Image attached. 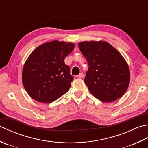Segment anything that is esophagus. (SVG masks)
I'll use <instances>...</instances> for the list:
<instances>
[{"instance_id":"obj_1","label":"esophagus","mask_w":148,"mask_h":148,"mask_svg":"<svg viewBox=\"0 0 148 148\" xmlns=\"http://www.w3.org/2000/svg\"><path fill=\"white\" fill-rule=\"evenodd\" d=\"M83 76H84V74L83 73H80L79 75H77V77H79V78H82L83 77Z\"/></svg>"}]
</instances>
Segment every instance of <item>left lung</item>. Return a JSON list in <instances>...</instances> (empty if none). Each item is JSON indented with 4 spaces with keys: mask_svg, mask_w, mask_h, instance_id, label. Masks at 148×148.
<instances>
[{
    "mask_svg": "<svg viewBox=\"0 0 148 148\" xmlns=\"http://www.w3.org/2000/svg\"><path fill=\"white\" fill-rule=\"evenodd\" d=\"M78 47L89 66L84 82L90 92L105 103L122 97L130 82L129 66L122 54L102 40L81 42Z\"/></svg>",
    "mask_w": 148,
    "mask_h": 148,
    "instance_id": "8db88e82",
    "label": "left lung"
}]
</instances>
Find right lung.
Instances as JSON below:
<instances>
[{"mask_svg":"<svg viewBox=\"0 0 148 148\" xmlns=\"http://www.w3.org/2000/svg\"><path fill=\"white\" fill-rule=\"evenodd\" d=\"M74 43L54 40L39 45L23 66L22 80L29 95L42 103H52L69 90L73 80L64 62Z\"/></svg>","mask_w":148,"mask_h":148,"instance_id":"obj_1","label":"right lung"}]
</instances>
